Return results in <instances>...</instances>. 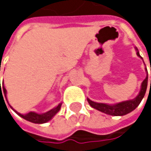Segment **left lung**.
<instances>
[{"label":"left lung","instance_id":"8db88e82","mask_svg":"<svg viewBox=\"0 0 151 151\" xmlns=\"http://www.w3.org/2000/svg\"><path fill=\"white\" fill-rule=\"evenodd\" d=\"M137 50V49H136ZM137 56L141 58L139 52H136ZM147 71V69H146ZM147 86H148V76L146 77V78L142 81V86H141V90L139 94L136 96L135 99L133 100H129V101H122L120 103H117L115 105H107L104 103H97L94 101H92L91 100L87 99L88 103L90 106L102 113H105L106 114H110V115H114V116H122V115H125L130 112H132L134 109H136L140 104V102L142 101V98L145 95L146 90H147ZM150 88H151V80H150Z\"/></svg>","mask_w":151,"mask_h":151}]
</instances>
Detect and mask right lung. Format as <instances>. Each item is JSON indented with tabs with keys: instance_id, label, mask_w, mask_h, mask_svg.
Returning a JSON list of instances; mask_svg holds the SVG:
<instances>
[{
	"instance_id": "obj_1",
	"label": "right lung",
	"mask_w": 151,
	"mask_h": 151,
	"mask_svg": "<svg viewBox=\"0 0 151 151\" xmlns=\"http://www.w3.org/2000/svg\"><path fill=\"white\" fill-rule=\"evenodd\" d=\"M2 89H3V93H4L5 97H7V96H6L7 91H6V89L4 88V86L2 87ZM3 93H1V95H2ZM2 98H3V96H2ZM3 101H4V99H3ZM60 107H61V104H58L56 107H54L53 109H51V110L46 112L45 114H39L34 113V112H29V113L27 114H20V113H17L16 111H15V113H17V114L20 115L22 118H23V119H25V120H27V121H29V122H33V123H45L47 122H49L50 120H51V118L59 111Z\"/></svg>"
}]
</instances>
